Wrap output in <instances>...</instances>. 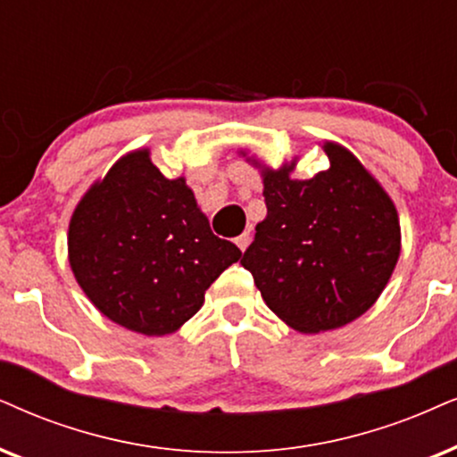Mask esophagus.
Instances as JSON below:
<instances>
[{"mask_svg":"<svg viewBox=\"0 0 457 457\" xmlns=\"http://www.w3.org/2000/svg\"><path fill=\"white\" fill-rule=\"evenodd\" d=\"M236 245H238L240 251L245 253L246 246L251 245V234H242V236H238V238H236Z\"/></svg>","mask_w":457,"mask_h":457,"instance_id":"34e87169","label":"esophagus"}]
</instances>
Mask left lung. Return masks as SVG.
I'll return each mask as SVG.
<instances>
[{
	"label": "left lung",
	"mask_w": 457,
	"mask_h": 457,
	"mask_svg": "<svg viewBox=\"0 0 457 457\" xmlns=\"http://www.w3.org/2000/svg\"><path fill=\"white\" fill-rule=\"evenodd\" d=\"M328 170L308 181L268 170V215L242 265L288 327L319 333L371 308L401 253L395 204L348 149L327 143Z\"/></svg>",
	"instance_id": "8db88e82"
}]
</instances>
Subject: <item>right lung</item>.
<instances>
[{
	"label": "right lung",
	"mask_w": 457,
	"mask_h": 457,
	"mask_svg": "<svg viewBox=\"0 0 457 457\" xmlns=\"http://www.w3.org/2000/svg\"><path fill=\"white\" fill-rule=\"evenodd\" d=\"M240 257L211 232L186 181L166 179L145 149L115 162L69 223L75 280L109 320L143 335L177 331Z\"/></svg>",
	"instance_id": "1"
}]
</instances>
